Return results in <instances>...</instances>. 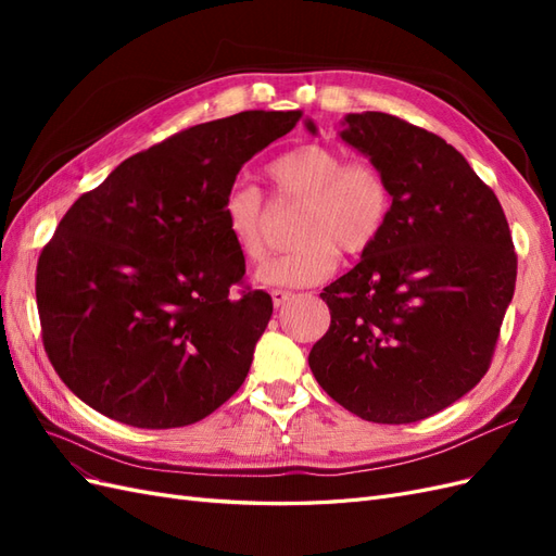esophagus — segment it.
Wrapping results in <instances>:
<instances>
[{"mask_svg":"<svg viewBox=\"0 0 556 556\" xmlns=\"http://www.w3.org/2000/svg\"><path fill=\"white\" fill-rule=\"evenodd\" d=\"M294 294L292 292H288V290H271V299H274V306L276 308H280L285 301H290Z\"/></svg>","mask_w":556,"mask_h":556,"instance_id":"esophagus-1","label":"esophagus"}]
</instances>
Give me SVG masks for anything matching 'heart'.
Returning a JSON list of instances; mask_svg holds the SVG:
<instances>
[{
  "instance_id": "1",
  "label": "heart",
  "mask_w": 556,
  "mask_h": 556,
  "mask_svg": "<svg viewBox=\"0 0 556 556\" xmlns=\"http://www.w3.org/2000/svg\"><path fill=\"white\" fill-rule=\"evenodd\" d=\"M266 176L280 197L304 199L294 231L299 245L257 268L255 280L266 288H308L327 280L339 264V250L362 255L390 217V185L378 166L345 162L331 146H296L268 164ZM223 223L248 262L264 257L266 208L257 188L231 185L223 199Z\"/></svg>"
}]
</instances>
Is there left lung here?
Instances as JSON below:
<instances>
[{
    "label": "left lung",
    "mask_w": 556,
    "mask_h": 556,
    "mask_svg": "<svg viewBox=\"0 0 556 556\" xmlns=\"http://www.w3.org/2000/svg\"><path fill=\"white\" fill-rule=\"evenodd\" d=\"M306 129L317 134L313 121ZM339 137L382 172L392 208L359 264L319 294L331 325L308 364L357 417L417 422L490 368L517 278L508 220L459 150L427 129L366 111Z\"/></svg>",
    "instance_id": "1"
}]
</instances>
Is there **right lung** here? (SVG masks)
Returning <instances> with one entry per match:
<instances>
[{"label":"right lung","instance_id":"right-lung-1","mask_svg":"<svg viewBox=\"0 0 556 556\" xmlns=\"http://www.w3.org/2000/svg\"><path fill=\"white\" fill-rule=\"evenodd\" d=\"M299 111H243L131 155L76 199L41 250L37 306L62 382L139 429L188 427L243 384L271 319L231 288L245 260L223 223L241 166Z\"/></svg>","mask_w":556,"mask_h":556}]
</instances>
